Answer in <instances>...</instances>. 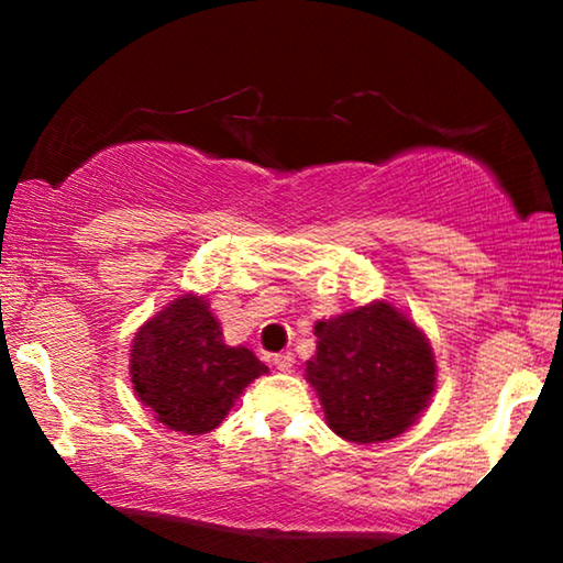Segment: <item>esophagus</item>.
Returning <instances> with one entry per match:
<instances>
[{
  "mask_svg": "<svg viewBox=\"0 0 563 563\" xmlns=\"http://www.w3.org/2000/svg\"><path fill=\"white\" fill-rule=\"evenodd\" d=\"M274 366L279 368V372H291V366H295V353H291V351L276 353V356H274Z\"/></svg>",
  "mask_w": 563,
  "mask_h": 563,
  "instance_id": "obj_1",
  "label": "esophagus"
}]
</instances>
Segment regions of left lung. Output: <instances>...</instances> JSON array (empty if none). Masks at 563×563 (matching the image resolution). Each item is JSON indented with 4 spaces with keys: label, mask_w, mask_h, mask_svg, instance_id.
Returning a JSON list of instances; mask_svg holds the SVG:
<instances>
[{
    "label": "left lung",
    "mask_w": 563,
    "mask_h": 563,
    "mask_svg": "<svg viewBox=\"0 0 563 563\" xmlns=\"http://www.w3.org/2000/svg\"><path fill=\"white\" fill-rule=\"evenodd\" d=\"M305 376L333 433L382 443L418 420L435 391V358L420 328L389 302L318 320Z\"/></svg>",
    "instance_id": "obj_1"
}]
</instances>
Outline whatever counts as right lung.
Here are the masks:
<instances>
[{
    "instance_id": "obj_1",
    "label": "right lung",
    "mask_w": 563,
    "mask_h": 563,
    "mask_svg": "<svg viewBox=\"0 0 563 563\" xmlns=\"http://www.w3.org/2000/svg\"><path fill=\"white\" fill-rule=\"evenodd\" d=\"M268 368L243 345L222 341L205 297L184 295L135 333L130 376L158 422L187 435L210 433L243 389Z\"/></svg>"
}]
</instances>
